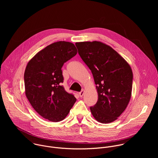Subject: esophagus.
<instances>
[{
    "mask_svg": "<svg viewBox=\"0 0 158 158\" xmlns=\"http://www.w3.org/2000/svg\"><path fill=\"white\" fill-rule=\"evenodd\" d=\"M84 90H82V91H81V92H80L79 93V96L81 97V98H82V96H83V95H84Z\"/></svg>",
    "mask_w": 158,
    "mask_h": 158,
    "instance_id": "esophagus-1",
    "label": "esophagus"
}]
</instances>
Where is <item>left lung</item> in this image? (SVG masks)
Instances as JSON below:
<instances>
[{
	"label": "left lung",
	"mask_w": 158,
	"mask_h": 158,
	"mask_svg": "<svg viewBox=\"0 0 158 158\" xmlns=\"http://www.w3.org/2000/svg\"><path fill=\"white\" fill-rule=\"evenodd\" d=\"M76 46L96 85L98 100L90 107L93 117L103 124L116 121L131 97L133 76L131 66L115 50L101 42H76Z\"/></svg>",
	"instance_id": "left-lung-1"
}]
</instances>
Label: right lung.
I'll use <instances>...</instances> for the list:
<instances>
[{
  "label": "right lung",
  "mask_w": 158,
  "mask_h": 158,
  "mask_svg": "<svg viewBox=\"0 0 158 158\" xmlns=\"http://www.w3.org/2000/svg\"><path fill=\"white\" fill-rule=\"evenodd\" d=\"M77 53L74 44L58 41L40 51L27 64L26 96L37 113L49 121L65 119L76 101L60 84L64 80L62 65Z\"/></svg>",
  "instance_id": "1"
}]
</instances>
